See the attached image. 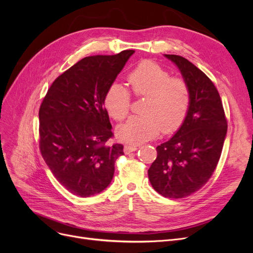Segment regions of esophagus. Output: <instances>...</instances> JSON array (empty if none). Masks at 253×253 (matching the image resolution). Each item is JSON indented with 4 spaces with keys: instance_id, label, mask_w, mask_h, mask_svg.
Returning a JSON list of instances; mask_svg holds the SVG:
<instances>
[{
    "instance_id": "obj_1",
    "label": "esophagus",
    "mask_w": 253,
    "mask_h": 253,
    "mask_svg": "<svg viewBox=\"0 0 253 253\" xmlns=\"http://www.w3.org/2000/svg\"><path fill=\"white\" fill-rule=\"evenodd\" d=\"M137 150V147H135V145H126L124 151L126 154H129L131 152H135Z\"/></svg>"
}]
</instances>
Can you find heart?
I'll use <instances>...</instances> for the list:
<instances>
[{"mask_svg":"<svg viewBox=\"0 0 253 253\" xmlns=\"http://www.w3.org/2000/svg\"><path fill=\"white\" fill-rule=\"evenodd\" d=\"M128 82L136 97H147L143 115L132 116L117 128L119 140L140 144L154 139L162 131L172 134L178 131L190 108L191 94L188 83L179 77H170L162 65L143 60L128 74ZM104 105L110 116L124 120L131 111L132 96L119 82H113L104 96Z\"/></svg>","mask_w":253,"mask_h":253,"instance_id":"b5f03b06","label":"heart"}]
</instances>
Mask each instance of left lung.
I'll use <instances>...</instances> for the list:
<instances>
[{"label":"left lung","mask_w":253,"mask_h":253,"mask_svg":"<svg viewBox=\"0 0 253 253\" xmlns=\"http://www.w3.org/2000/svg\"><path fill=\"white\" fill-rule=\"evenodd\" d=\"M179 68L190 88L189 112L172 138L156 148L157 157L148 171L156 192L169 198H183L203 188L210 179L223 150L227 119L213 82L186 58L165 55Z\"/></svg>","instance_id":"obj_1"}]
</instances>
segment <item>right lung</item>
<instances>
[{
  "label": "right lung",
  "mask_w": 253,
  "mask_h": 253,
  "mask_svg": "<svg viewBox=\"0 0 253 253\" xmlns=\"http://www.w3.org/2000/svg\"><path fill=\"white\" fill-rule=\"evenodd\" d=\"M135 50L81 59L52 82L39 110L40 151L57 180L89 197L108 187L124 145L113 138L104 96Z\"/></svg>",
  "instance_id": "add662e5"
}]
</instances>
